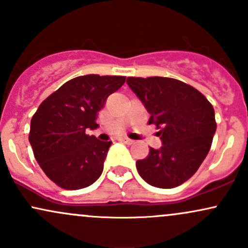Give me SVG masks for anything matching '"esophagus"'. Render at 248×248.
Wrapping results in <instances>:
<instances>
[{
    "label": "esophagus",
    "instance_id": "esophagus-1",
    "mask_svg": "<svg viewBox=\"0 0 248 248\" xmlns=\"http://www.w3.org/2000/svg\"><path fill=\"white\" fill-rule=\"evenodd\" d=\"M121 141L124 142V143H127V144H133L134 143V141L130 140V139H128V138H122Z\"/></svg>",
    "mask_w": 248,
    "mask_h": 248
}]
</instances>
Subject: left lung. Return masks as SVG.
<instances>
[{"instance_id":"8db88e82","label":"left lung","mask_w":248,"mask_h":248,"mask_svg":"<svg viewBox=\"0 0 248 248\" xmlns=\"http://www.w3.org/2000/svg\"><path fill=\"white\" fill-rule=\"evenodd\" d=\"M128 86L140 98L161 136L160 149L149 148L136 169L150 186L171 189L198 170L217 129L210 101L186 82L164 77H128Z\"/></svg>"}]
</instances>
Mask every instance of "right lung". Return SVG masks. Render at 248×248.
<instances>
[{"instance_id": "obj_1", "label": "right lung", "mask_w": 248, "mask_h": 248, "mask_svg": "<svg viewBox=\"0 0 248 248\" xmlns=\"http://www.w3.org/2000/svg\"><path fill=\"white\" fill-rule=\"evenodd\" d=\"M122 76H80L65 82L39 105L29 142L45 175L65 190L90 186L100 177L112 141L87 135L105 101L124 84Z\"/></svg>"}]
</instances>
